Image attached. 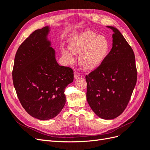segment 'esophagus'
Segmentation results:
<instances>
[{
  "instance_id": "34e87169",
  "label": "esophagus",
  "mask_w": 150,
  "mask_h": 150,
  "mask_svg": "<svg viewBox=\"0 0 150 150\" xmlns=\"http://www.w3.org/2000/svg\"><path fill=\"white\" fill-rule=\"evenodd\" d=\"M80 76H80V74L79 73V72H78V71H75V72H74V78L75 79L79 78Z\"/></svg>"
}]
</instances>
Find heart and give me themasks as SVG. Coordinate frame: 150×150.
I'll return each mask as SVG.
<instances>
[{
  "instance_id": "heart-1",
  "label": "heart",
  "mask_w": 150,
  "mask_h": 150,
  "mask_svg": "<svg viewBox=\"0 0 150 150\" xmlns=\"http://www.w3.org/2000/svg\"><path fill=\"white\" fill-rule=\"evenodd\" d=\"M69 47L74 54H81L79 63L83 69L92 70L100 66L106 58L110 49V43L104 36L85 30L72 38ZM68 50L62 51L63 56L69 63L74 61V56Z\"/></svg>"
}]
</instances>
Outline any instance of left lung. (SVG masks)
<instances>
[{
  "label": "left lung",
  "instance_id": "1",
  "mask_svg": "<svg viewBox=\"0 0 150 150\" xmlns=\"http://www.w3.org/2000/svg\"><path fill=\"white\" fill-rule=\"evenodd\" d=\"M113 31L112 47L103 62L86 76V98L98 116L112 120L125 111L137 81L134 54L123 35Z\"/></svg>",
  "mask_w": 150,
  "mask_h": 150
}]
</instances>
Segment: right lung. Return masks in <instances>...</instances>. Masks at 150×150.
Instances as JSON below:
<instances>
[{"label": "right lung", "mask_w": 150, "mask_h": 150, "mask_svg": "<svg viewBox=\"0 0 150 150\" xmlns=\"http://www.w3.org/2000/svg\"><path fill=\"white\" fill-rule=\"evenodd\" d=\"M49 27L33 32L18 48L13 83L22 107L40 120L56 117L66 103L64 89L74 79L73 71L59 66L47 39Z\"/></svg>", "instance_id": "obj_1"}]
</instances>
